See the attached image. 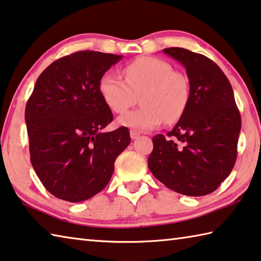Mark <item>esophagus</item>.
<instances>
[{
    "label": "esophagus",
    "mask_w": 261,
    "mask_h": 261,
    "mask_svg": "<svg viewBox=\"0 0 261 261\" xmlns=\"http://www.w3.org/2000/svg\"><path fill=\"white\" fill-rule=\"evenodd\" d=\"M130 137H131L132 140L138 139L139 137H140V132L137 131V130H131V131H130Z\"/></svg>",
    "instance_id": "obj_1"
}]
</instances>
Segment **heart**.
Returning a JSON list of instances; mask_svg holds the SVG:
<instances>
[{"label":"heart","mask_w":261,"mask_h":261,"mask_svg":"<svg viewBox=\"0 0 261 261\" xmlns=\"http://www.w3.org/2000/svg\"><path fill=\"white\" fill-rule=\"evenodd\" d=\"M123 76L106 72L98 89L112 112L123 114L140 98L141 106L118 118L121 125L137 130H151L165 121H179L191 101V82L186 74L160 58L140 57L123 67Z\"/></svg>","instance_id":"obj_1"}]
</instances>
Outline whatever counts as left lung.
<instances>
[{
	"label": "left lung",
	"mask_w": 261,
	"mask_h": 261,
	"mask_svg": "<svg viewBox=\"0 0 261 261\" xmlns=\"http://www.w3.org/2000/svg\"><path fill=\"white\" fill-rule=\"evenodd\" d=\"M163 52L181 63L191 101L168 137L153 138L148 168L168 188L187 196L215 192L238 158L241 115L231 85L215 61L182 48Z\"/></svg>",
	"instance_id": "left-lung-1"
}]
</instances>
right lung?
Here are the masks:
<instances>
[{"mask_svg": "<svg viewBox=\"0 0 261 261\" xmlns=\"http://www.w3.org/2000/svg\"><path fill=\"white\" fill-rule=\"evenodd\" d=\"M121 58L77 51L54 61L36 80L25 110L31 162L46 191L60 200L82 202L102 191L130 144L125 126L102 132L113 114L99 80Z\"/></svg>", "mask_w": 261, "mask_h": 261, "instance_id": "1", "label": "right lung"}]
</instances>
